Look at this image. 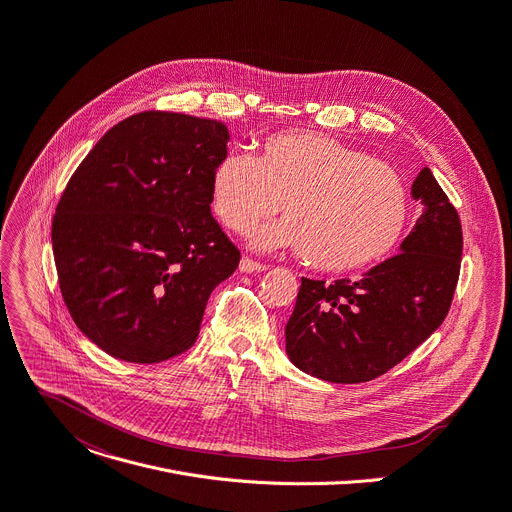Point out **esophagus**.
Segmentation results:
<instances>
[{"label": "esophagus", "instance_id": "34e87169", "mask_svg": "<svg viewBox=\"0 0 512 512\" xmlns=\"http://www.w3.org/2000/svg\"><path fill=\"white\" fill-rule=\"evenodd\" d=\"M263 269H267L265 263H259V261L251 259V257H243L241 259V271H245V273H257V271H263Z\"/></svg>", "mask_w": 512, "mask_h": 512}]
</instances>
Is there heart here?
Segmentation results:
<instances>
[{
    "label": "heart",
    "instance_id": "b5f03b06",
    "mask_svg": "<svg viewBox=\"0 0 512 512\" xmlns=\"http://www.w3.org/2000/svg\"><path fill=\"white\" fill-rule=\"evenodd\" d=\"M212 206L245 235L284 204L288 220L255 235L259 249H300L312 269L351 273L380 263L404 241L412 198L396 169L333 136L282 132L259 159L230 151L212 171Z\"/></svg>",
    "mask_w": 512,
    "mask_h": 512
}]
</instances>
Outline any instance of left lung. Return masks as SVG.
I'll return each instance as SVG.
<instances>
[{
    "label": "left lung",
    "instance_id": "left-lung-1",
    "mask_svg": "<svg viewBox=\"0 0 512 512\" xmlns=\"http://www.w3.org/2000/svg\"><path fill=\"white\" fill-rule=\"evenodd\" d=\"M412 198L423 214L402 253L357 282L302 277L286 351L306 374L335 384L376 380L441 327L459 280L461 222L429 167L414 179Z\"/></svg>",
    "mask_w": 512,
    "mask_h": 512
}]
</instances>
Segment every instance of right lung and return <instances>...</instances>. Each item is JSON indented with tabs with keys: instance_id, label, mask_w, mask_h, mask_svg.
I'll use <instances>...</instances> for the list:
<instances>
[{
	"instance_id": "add662e5",
	"label": "right lung",
	"mask_w": 512,
	"mask_h": 512,
	"mask_svg": "<svg viewBox=\"0 0 512 512\" xmlns=\"http://www.w3.org/2000/svg\"><path fill=\"white\" fill-rule=\"evenodd\" d=\"M218 120L149 110L110 128L71 175L53 216V253L79 331L116 359L188 351L212 290L241 251L210 212L226 155Z\"/></svg>"
}]
</instances>
